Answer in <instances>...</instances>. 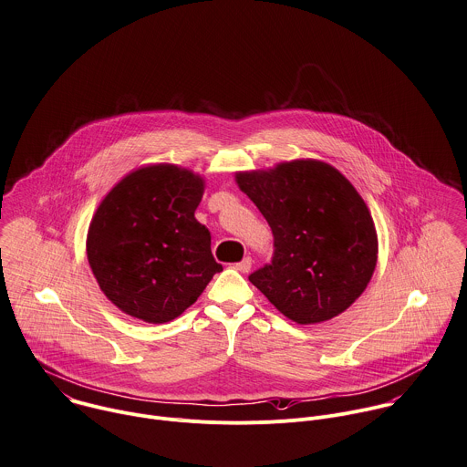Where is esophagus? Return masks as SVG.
<instances>
[{
  "label": "esophagus",
  "mask_w": 467,
  "mask_h": 467,
  "mask_svg": "<svg viewBox=\"0 0 467 467\" xmlns=\"http://www.w3.org/2000/svg\"><path fill=\"white\" fill-rule=\"evenodd\" d=\"M234 268L239 270V272H243V274H246V272H250V268H252V259H250V257H244L241 263H235Z\"/></svg>",
  "instance_id": "esophagus-1"
}]
</instances>
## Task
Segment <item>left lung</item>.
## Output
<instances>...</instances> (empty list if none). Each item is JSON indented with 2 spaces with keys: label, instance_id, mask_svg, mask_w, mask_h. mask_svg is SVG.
Returning <instances> with one entry per match:
<instances>
[{
  "label": "left lung",
  "instance_id": "obj_1",
  "mask_svg": "<svg viewBox=\"0 0 467 467\" xmlns=\"http://www.w3.org/2000/svg\"><path fill=\"white\" fill-rule=\"evenodd\" d=\"M235 182L274 234L272 263L250 274V283L299 325L345 312L367 288L378 261L374 221L356 188L312 159L239 171Z\"/></svg>",
  "mask_w": 467,
  "mask_h": 467
}]
</instances>
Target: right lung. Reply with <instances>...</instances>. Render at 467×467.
Wrapping results in <instances>:
<instances>
[{
	"instance_id": "right-lung-1",
	"label": "right lung",
	"mask_w": 467,
	"mask_h": 467,
	"mask_svg": "<svg viewBox=\"0 0 467 467\" xmlns=\"http://www.w3.org/2000/svg\"><path fill=\"white\" fill-rule=\"evenodd\" d=\"M201 175L151 164L126 175L100 202L88 232V259L106 297L146 323L179 317L223 266L195 219Z\"/></svg>"
}]
</instances>
